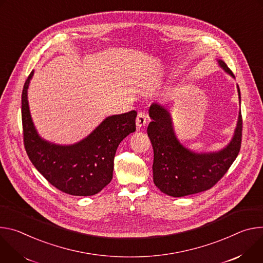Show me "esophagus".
<instances>
[{"label": "esophagus", "instance_id": "obj_1", "mask_svg": "<svg viewBox=\"0 0 263 263\" xmlns=\"http://www.w3.org/2000/svg\"><path fill=\"white\" fill-rule=\"evenodd\" d=\"M147 123V116L144 112H138L137 115V119H136V124L138 128H141L145 126V124Z\"/></svg>", "mask_w": 263, "mask_h": 263}]
</instances>
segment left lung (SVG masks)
<instances>
[{"label": "left lung", "mask_w": 263, "mask_h": 263, "mask_svg": "<svg viewBox=\"0 0 263 263\" xmlns=\"http://www.w3.org/2000/svg\"><path fill=\"white\" fill-rule=\"evenodd\" d=\"M219 65L230 75L234 74L224 62ZM240 98V90L238 89ZM153 121L147 135L154 148V183L164 193L181 197L211 189L229 170L237 158L242 138V116L239 112L234 138L221 152L193 154L187 151L173 134L168 111L154 103L149 108Z\"/></svg>", "instance_id": "1"}]
</instances>
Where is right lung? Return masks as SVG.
Instances as JSON below:
<instances>
[{"label":"right lung","mask_w":263,"mask_h":263,"mask_svg":"<svg viewBox=\"0 0 263 263\" xmlns=\"http://www.w3.org/2000/svg\"><path fill=\"white\" fill-rule=\"evenodd\" d=\"M29 74L22 92V124L26 153L55 188L65 193L89 196L100 192L112 179L114 159L120 142L136 130L137 112L106 118L89 137L72 146H58L42 140L33 126L27 100Z\"/></svg>","instance_id":"1"}]
</instances>
